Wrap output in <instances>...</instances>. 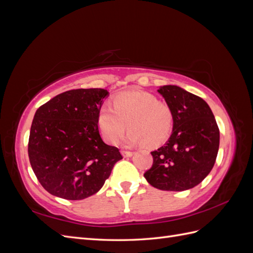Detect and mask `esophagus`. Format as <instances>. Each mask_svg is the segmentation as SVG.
<instances>
[{"label": "esophagus", "instance_id": "1", "mask_svg": "<svg viewBox=\"0 0 253 253\" xmlns=\"http://www.w3.org/2000/svg\"><path fill=\"white\" fill-rule=\"evenodd\" d=\"M121 154L124 155L125 157H131V156L133 155V152H131V151H125V150H122V151H121Z\"/></svg>", "mask_w": 253, "mask_h": 253}]
</instances>
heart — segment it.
<instances>
[{
	"label": "heart",
	"instance_id": "obj_1",
	"mask_svg": "<svg viewBox=\"0 0 253 253\" xmlns=\"http://www.w3.org/2000/svg\"><path fill=\"white\" fill-rule=\"evenodd\" d=\"M113 109L104 105L98 114V126L103 138L117 143L126 128L127 144L156 148L165 143L172 132L173 111L169 103L143 90H128L115 96Z\"/></svg>",
	"mask_w": 253,
	"mask_h": 253
}]
</instances>
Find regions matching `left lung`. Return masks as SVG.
<instances>
[{"label":"left lung","mask_w":253,"mask_h":253,"mask_svg":"<svg viewBox=\"0 0 253 253\" xmlns=\"http://www.w3.org/2000/svg\"><path fill=\"white\" fill-rule=\"evenodd\" d=\"M158 91L173 111V132L164 147L151 152L153 165L143 175L151 186L185 191L197 186L215 164L219 129L201 97L175 85Z\"/></svg>","instance_id":"1"}]
</instances>
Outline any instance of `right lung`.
<instances>
[{
	"instance_id": "1",
	"label": "right lung",
	"mask_w": 253,
	"mask_h": 253,
	"mask_svg": "<svg viewBox=\"0 0 253 253\" xmlns=\"http://www.w3.org/2000/svg\"><path fill=\"white\" fill-rule=\"evenodd\" d=\"M109 91H64L37 110L30 127L28 157L48 193L79 201L95 194L122 159L119 149L103 142L98 114Z\"/></svg>"
}]
</instances>
